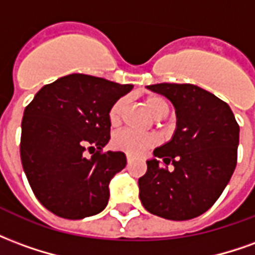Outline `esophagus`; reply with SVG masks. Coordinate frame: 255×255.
Listing matches in <instances>:
<instances>
[{
	"mask_svg": "<svg viewBox=\"0 0 255 255\" xmlns=\"http://www.w3.org/2000/svg\"><path fill=\"white\" fill-rule=\"evenodd\" d=\"M132 161H133V157H132V155L127 154V162H128V164H131Z\"/></svg>",
	"mask_w": 255,
	"mask_h": 255,
	"instance_id": "obj_1",
	"label": "esophagus"
}]
</instances>
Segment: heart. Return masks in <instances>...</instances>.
<instances>
[{"label": "heart", "instance_id": "1", "mask_svg": "<svg viewBox=\"0 0 255 255\" xmlns=\"http://www.w3.org/2000/svg\"><path fill=\"white\" fill-rule=\"evenodd\" d=\"M144 104L155 119H164L169 115V111H171L168 101L160 95L146 97ZM124 106H126V98H123V97L112 104L109 113H108L111 126L117 127L122 123ZM155 143H157V136L154 133H140L131 131V129H123L120 132H117L112 139V144L115 149L124 151L129 155H142L153 146H155Z\"/></svg>", "mask_w": 255, "mask_h": 255}]
</instances>
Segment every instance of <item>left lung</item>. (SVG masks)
<instances>
[{
    "mask_svg": "<svg viewBox=\"0 0 255 255\" xmlns=\"http://www.w3.org/2000/svg\"><path fill=\"white\" fill-rule=\"evenodd\" d=\"M147 89L173 104L177 128L146 162L147 171L138 180L140 202L162 219H195L213 206L235 171L239 124L227 102L198 86L160 83Z\"/></svg>",
    "mask_w": 255,
    "mask_h": 255,
    "instance_id": "obj_1",
    "label": "left lung"
}]
</instances>
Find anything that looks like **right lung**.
Returning a JSON list of instances; mask_svg holds the SVG:
<instances>
[{"label": "right lung", "mask_w": 255, "mask_h": 255, "mask_svg": "<svg viewBox=\"0 0 255 255\" xmlns=\"http://www.w3.org/2000/svg\"><path fill=\"white\" fill-rule=\"evenodd\" d=\"M132 87L72 73L43 86L25 106L21 164L32 192L53 214L80 220L106 208L109 182L127 164L123 151H104L108 113Z\"/></svg>", "instance_id": "obj_1"}]
</instances>
